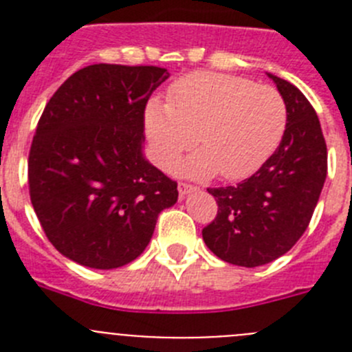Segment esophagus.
<instances>
[{
    "label": "esophagus",
    "mask_w": 352,
    "mask_h": 352,
    "mask_svg": "<svg viewBox=\"0 0 352 352\" xmlns=\"http://www.w3.org/2000/svg\"><path fill=\"white\" fill-rule=\"evenodd\" d=\"M197 190V186L190 185V183H179L178 185V192H179V197H185L186 194H190V192Z\"/></svg>",
    "instance_id": "esophagus-1"
}]
</instances>
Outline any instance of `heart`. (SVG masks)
<instances>
[{"label":"heart","instance_id":"heart-1","mask_svg":"<svg viewBox=\"0 0 352 352\" xmlns=\"http://www.w3.org/2000/svg\"><path fill=\"white\" fill-rule=\"evenodd\" d=\"M151 153L170 166L199 141L203 153L179 164L188 176L236 182L256 173L284 138L287 107L272 86L243 77L197 72L173 84L167 105L151 102L144 116Z\"/></svg>","mask_w":352,"mask_h":352}]
</instances>
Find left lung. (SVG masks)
I'll use <instances>...</instances> for the list:
<instances>
[{
  "mask_svg": "<svg viewBox=\"0 0 352 352\" xmlns=\"http://www.w3.org/2000/svg\"><path fill=\"white\" fill-rule=\"evenodd\" d=\"M287 107V126L275 153L236 186L208 188L219 204L203 239L226 263L256 268L284 256L309 227L326 173L321 123L303 93L268 74Z\"/></svg>",
  "mask_w": 352,
  "mask_h": 352,
  "instance_id": "8db88e82",
  "label": "left lung"
}]
</instances>
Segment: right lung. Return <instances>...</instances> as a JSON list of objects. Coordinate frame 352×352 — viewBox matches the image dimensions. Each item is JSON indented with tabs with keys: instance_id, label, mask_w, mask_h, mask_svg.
Returning <instances> with one entry per match:
<instances>
[{
	"instance_id": "1",
	"label": "right lung",
	"mask_w": 352,
	"mask_h": 352,
	"mask_svg": "<svg viewBox=\"0 0 352 352\" xmlns=\"http://www.w3.org/2000/svg\"><path fill=\"white\" fill-rule=\"evenodd\" d=\"M169 72L89 65L51 96L28 160L33 210L54 248L113 270L138 259L178 183L142 155L144 109Z\"/></svg>"
}]
</instances>
